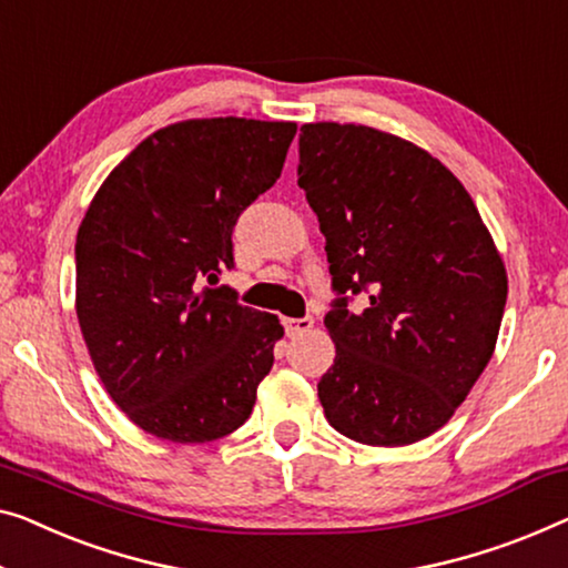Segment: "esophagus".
<instances>
[{
  "label": "esophagus",
  "instance_id": "1",
  "mask_svg": "<svg viewBox=\"0 0 568 568\" xmlns=\"http://www.w3.org/2000/svg\"><path fill=\"white\" fill-rule=\"evenodd\" d=\"M283 326H285V334H287V336H301V334L311 332V328H313V318H311V316H303V318H285Z\"/></svg>",
  "mask_w": 568,
  "mask_h": 568
}]
</instances>
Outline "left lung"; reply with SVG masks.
Listing matches in <instances>:
<instances>
[{
	"mask_svg": "<svg viewBox=\"0 0 568 568\" xmlns=\"http://www.w3.org/2000/svg\"><path fill=\"white\" fill-rule=\"evenodd\" d=\"M306 191L338 293L318 400L338 434L408 446L446 426L493 359L507 301L500 250L442 160L365 124L301 126Z\"/></svg>",
	"mask_w": 568,
	"mask_h": 568,
	"instance_id": "obj_1",
	"label": "left lung"
}]
</instances>
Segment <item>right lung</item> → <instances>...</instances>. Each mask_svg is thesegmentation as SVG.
Segmentation results:
<instances>
[{
    "instance_id": "1",
    "label": "right lung",
    "mask_w": 568,
    "mask_h": 568,
    "mask_svg": "<svg viewBox=\"0 0 568 568\" xmlns=\"http://www.w3.org/2000/svg\"><path fill=\"white\" fill-rule=\"evenodd\" d=\"M295 122L183 120L152 132L106 181L75 236V316L116 408L173 444L250 418L283 338L275 313L214 285L236 216L281 178Z\"/></svg>"
}]
</instances>
